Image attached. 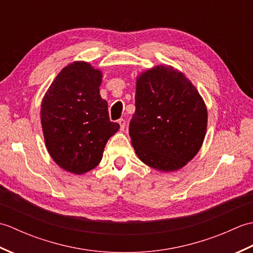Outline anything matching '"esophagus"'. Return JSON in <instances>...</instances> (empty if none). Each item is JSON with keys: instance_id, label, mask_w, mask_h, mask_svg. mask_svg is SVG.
I'll return each instance as SVG.
<instances>
[{"instance_id": "34e87169", "label": "esophagus", "mask_w": 253, "mask_h": 253, "mask_svg": "<svg viewBox=\"0 0 253 253\" xmlns=\"http://www.w3.org/2000/svg\"><path fill=\"white\" fill-rule=\"evenodd\" d=\"M117 123L120 124V126H121V130H122V131H123L124 129H125V125H126L125 120H123V118H121V120H118V121H117Z\"/></svg>"}]
</instances>
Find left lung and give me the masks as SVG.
I'll return each mask as SVG.
<instances>
[{
  "instance_id": "obj_1",
  "label": "left lung",
  "mask_w": 253,
  "mask_h": 253,
  "mask_svg": "<svg viewBox=\"0 0 253 253\" xmlns=\"http://www.w3.org/2000/svg\"><path fill=\"white\" fill-rule=\"evenodd\" d=\"M136 112L129 124L138 158L160 171H175L196 157L207 133L208 110L192 83L170 65L136 78Z\"/></svg>"
}]
</instances>
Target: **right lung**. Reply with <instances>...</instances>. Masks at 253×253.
I'll return each mask as SVG.
<instances>
[{
  "label": "right lung",
  "instance_id": "add662e5",
  "mask_svg": "<svg viewBox=\"0 0 253 253\" xmlns=\"http://www.w3.org/2000/svg\"><path fill=\"white\" fill-rule=\"evenodd\" d=\"M102 77L90 63L75 61L58 73L42 99L46 150L68 173L83 175L98 166L107 140L120 129L100 95Z\"/></svg>",
  "mask_w": 253,
  "mask_h": 253
}]
</instances>
